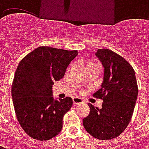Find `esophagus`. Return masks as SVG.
Masks as SVG:
<instances>
[{
  "label": "esophagus",
  "mask_w": 149,
  "mask_h": 149,
  "mask_svg": "<svg viewBox=\"0 0 149 149\" xmlns=\"http://www.w3.org/2000/svg\"><path fill=\"white\" fill-rule=\"evenodd\" d=\"M72 101H73V104L75 105H77V104H81L84 103V101L82 99L79 98V97H74L72 98Z\"/></svg>",
  "instance_id": "34e87169"
}]
</instances>
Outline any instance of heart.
<instances>
[{"label": "heart", "mask_w": 149, "mask_h": 149, "mask_svg": "<svg viewBox=\"0 0 149 149\" xmlns=\"http://www.w3.org/2000/svg\"><path fill=\"white\" fill-rule=\"evenodd\" d=\"M90 65H98L96 64V63H90V64H88V66H90Z\"/></svg>", "instance_id": "obj_1"}]
</instances>
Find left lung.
<instances>
[{"label":"left lung","mask_w":149,"mask_h":149,"mask_svg":"<svg viewBox=\"0 0 149 149\" xmlns=\"http://www.w3.org/2000/svg\"><path fill=\"white\" fill-rule=\"evenodd\" d=\"M96 56L104 66L101 88L93 94L102 99V108L88 104L90 112L83 119L85 130L99 140H111L124 132L131 120L137 99L135 71L121 56L108 49H98Z\"/></svg>","instance_id":"8db88e82"}]
</instances>
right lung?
Returning a JSON list of instances; mask_svg holds the SVG:
<instances>
[{
  "instance_id": "add662e5",
  "label": "right lung",
  "mask_w": 149,
  "mask_h": 149,
  "mask_svg": "<svg viewBox=\"0 0 149 149\" xmlns=\"http://www.w3.org/2000/svg\"><path fill=\"white\" fill-rule=\"evenodd\" d=\"M77 50L41 46L19 63L12 85L17 120L30 137L48 141L61 131L63 117L72 106L71 97L54 100L52 84L61 80Z\"/></svg>"
}]
</instances>
